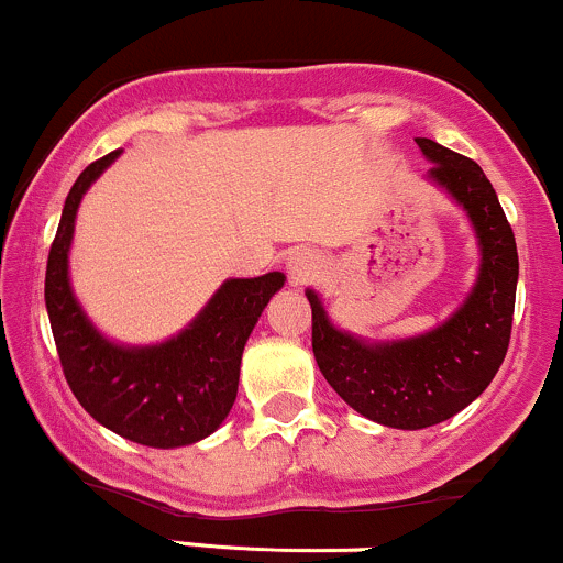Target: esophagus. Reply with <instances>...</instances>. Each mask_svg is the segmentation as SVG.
<instances>
[{"label":"esophagus","mask_w":563,"mask_h":563,"mask_svg":"<svg viewBox=\"0 0 563 563\" xmlns=\"http://www.w3.org/2000/svg\"><path fill=\"white\" fill-rule=\"evenodd\" d=\"M287 271H289V279L295 284H306V282H313L319 274H322V263H319V257L313 255V252L300 250L289 257Z\"/></svg>","instance_id":"esophagus-1"}]
</instances>
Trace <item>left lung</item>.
<instances>
[{"label": "left lung", "instance_id": "left-lung-1", "mask_svg": "<svg viewBox=\"0 0 563 563\" xmlns=\"http://www.w3.org/2000/svg\"><path fill=\"white\" fill-rule=\"evenodd\" d=\"M416 144L434 163L427 177L462 203L481 241V274L464 306L427 335L371 346L332 328L317 295L306 292L322 376L356 413L395 429L440 424L492 384L510 346L518 284L516 235L483 168L432 139Z\"/></svg>", "mask_w": 563, "mask_h": 563}]
</instances>
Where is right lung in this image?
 Wrapping results in <instances>:
<instances>
[{"mask_svg": "<svg viewBox=\"0 0 563 563\" xmlns=\"http://www.w3.org/2000/svg\"><path fill=\"white\" fill-rule=\"evenodd\" d=\"M118 155L114 150L90 163L66 196L47 255V317L77 402L120 438L150 449H177L203 440L231 413L244 343L282 289L284 274L225 282L196 322L161 346L125 349L101 338L71 295L66 255L82 192Z\"/></svg>", "mask_w": 563, "mask_h": 563, "instance_id": "1", "label": "right lung"}]
</instances>
